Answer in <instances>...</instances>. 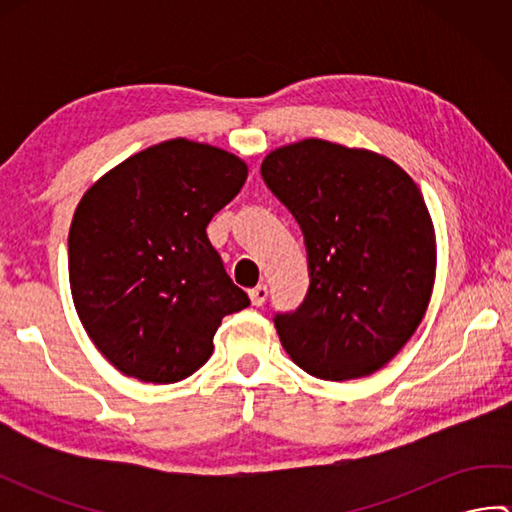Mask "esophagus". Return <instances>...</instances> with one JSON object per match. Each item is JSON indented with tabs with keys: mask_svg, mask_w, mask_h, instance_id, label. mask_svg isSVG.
I'll list each match as a JSON object with an SVG mask.
<instances>
[{
	"mask_svg": "<svg viewBox=\"0 0 512 512\" xmlns=\"http://www.w3.org/2000/svg\"><path fill=\"white\" fill-rule=\"evenodd\" d=\"M248 295H250V301H253V306H264L266 299H268V286L259 284L253 290H250Z\"/></svg>",
	"mask_w": 512,
	"mask_h": 512,
	"instance_id": "34e87169",
	"label": "esophagus"
}]
</instances>
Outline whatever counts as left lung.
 Segmentation results:
<instances>
[{
	"label": "left lung",
	"mask_w": 512,
	"mask_h": 512,
	"mask_svg": "<svg viewBox=\"0 0 512 512\" xmlns=\"http://www.w3.org/2000/svg\"><path fill=\"white\" fill-rule=\"evenodd\" d=\"M262 176L303 231L310 288L277 314L288 356L323 380L378 372L418 330L436 281V231L394 160L321 138L279 147Z\"/></svg>",
	"instance_id": "obj_1"
}]
</instances>
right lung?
I'll return each mask as SVG.
<instances>
[{
	"label": "right lung",
	"mask_w": 512,
	"mask_h": 512,
	"mask_svg": "<svg viewBox=\"0 0 512 512\" xmlns=\"http://www.w3.org/2000/svg\"><path fill=\"white\" fill-rule=\"evenodd\" d=\"M246 176L242 158L173 138L85 191L68 235L70 290L85 332L121 374L178 383L209 361L226 314L250 306L206 237Z\"/></svg>",
	"instance_id": "obj_1"
}]
</instances>
